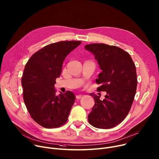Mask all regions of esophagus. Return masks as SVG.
<instances>
[{"label": "esophagus", "instance_id": "obj_1", "mask_svg": "<svg viewBox=\"0 0 159 159\" xmlns=\"http://www.w3.org/2000/svg\"><path fill=\"white\" fill-rule=\"evenodd\" d=\"M82 98V95H81V94H79V95H77V96H76V98L78 99H80V98Z\"/></svg>", "mask_w": 159, "mask_h": 159}]
</instances>
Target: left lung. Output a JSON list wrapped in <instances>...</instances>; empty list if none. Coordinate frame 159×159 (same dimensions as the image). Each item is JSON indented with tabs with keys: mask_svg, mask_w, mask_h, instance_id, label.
<instances>
[{
	"mask_svg": "<svg viewBox=\"0 0 159 159\" xmlns=\"http://www.w3.org/2000/svg\"><path fill=\"white\" fill-rule=\"evenodd\" d=\"M85 49L95 56L102 71L96 80L98 91H106L103 100L91 93L94 105L88 115L91 125L100 129L116 126L128 115L137 88L135 65L130 54L120 48L105 44H90Z\"/></svg>",
	"mask_w": 159,
	"mask_h": 159,
	"instance_id": "left-lung-1",
	"label": "left lung"
}]
</instances>
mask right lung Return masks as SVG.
<instances>
[{"mask_svg":"<svg viewBox=\"0 0 159 159\" xmlns=\"http://www.w3.org/2000/svg\"><path fill=\"white\" fill-rule=\"evenodd\" d=\"M80 41H60L35 52L26 63L21 78L23 97L31 117L40 125L51 129L64 125L75 96L67 91L56 95L54 88L66 56Z\"/></svg>","mask_w":159,"mask_h":159,"instance_id":"obj_1","label":"right lung"}]
</instances>
